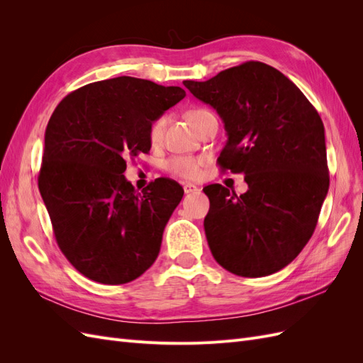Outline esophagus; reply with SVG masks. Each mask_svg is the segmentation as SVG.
Returning a JSON list of instances; mask_svg holds the SVG:
<instances>
[{
	"mask_svg": "<svg viewBox=\"0 0 363 363\" xmlns=\"http://www.w3.org/2000/svg\"><path fill=\"white\" fill-rule=\"evenodd\" d=\"M183 189H184V194H195V192H200V189L196 188V186L191 184V183H186V184L183 186Z\"/></svg>",
	"mask_w": 363,
	"mask_h": 363,
	"instance_id": "obj_1",
	"label": "esophagus"
}]
</instances>
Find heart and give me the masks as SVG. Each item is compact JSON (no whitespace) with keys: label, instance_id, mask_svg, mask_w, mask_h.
Segmentation results:
<instances>
[{"label":"heart","instance_id":"1","mask_svg":"<svg viewBox=\"0 0 363 363\" xmlns=\"http://www.w3.org/2000/svg\"><path fill=\"white\" fill-rule=\"evenodd\" d=\"M211 112L206 108H195V111L189 112L191 123L195 125L199 121L208 115ZM164 127H167V116H159L150 124L148 128V139L152 145H159L163 140ZM204 164L203 157H192V156H174L164 163L167 171L175 177H180L184 180H196L201 175V168Z\"/></svg>","mask_w":363,"mask_h":363}]
</instances>
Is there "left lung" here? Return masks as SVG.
I'll return each mask as SVG.
<instances>
[{
  "mask_svg": "<svg viewBox=\"0 0 363 363\" xmlns=\"http://www.w3.org/2000/svg\"><path fill=\"white\" fill-rule=\"evenodd\" d=\"M183 84L224 121L219 168L242 172L248 184L242 195L218 183L203 189L215 260L240 277L280 271L309 242L330 183L321 116L286 75L262 62Z\"/></svg>",
  "mask_w": 363,
  "mask_h": 363,
  "instance_id": "1",
  "label": "left lung"
}]
</instances>
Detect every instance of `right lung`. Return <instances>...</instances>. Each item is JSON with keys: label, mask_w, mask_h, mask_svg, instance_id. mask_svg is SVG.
I'll return each instance as SVG.
<instances>
[{"label": "right lung", "mask_w": 363, "mask_h": 363, "mask_svg": "<svg viewBox=\"0 0 363 363\" xmlns=\"http://www.w3.org/2000/svg\"><path fill=\"white\" fill-rule=\"evenodd\" d=\"M184 95L124 75L80 87L52 112L39 191L60 251L84 277L124 284L157 259L183 188L162 177L135 191L125 159L150 151V124Z\"/></svg>", "instance_id": "obj_1"}]
</instances>
